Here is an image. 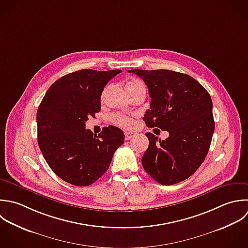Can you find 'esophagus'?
<instances>
[{"instance_id": "obj_1", "label": "esophagus", "mask_w": 248, "mask_h": 248, "mask_svg": "<svg viewBox=\"0 0 248 248\" xmlns=\"http://www.w3.org/2000/svg\"><path fill=\"white\" fill-rule=\"evenodd\" d=\"M134 135H135V133H133V132H129V131H125V132H124L125 140H130V139H132V138L134 137Z\"/></svg>"}]
</instances>
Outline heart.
<instances>
[{
	"label": "heart",
	"instance_id": "b5f03b06",
	"mask_svg": "<svg viewBox=\"0 0 248 248\" xmlns=\"http://www.w3.org/2000/svg\"><path fill=\"white\" fill-rule=\"evenodd\" d=\"M138 87H145L143 82H141L138 79H130L125 85V88H138ZM113 121L117 124L124 127H131L133 125V121L129 117L124 115H120V114L114 115Z\"/></svg>",
	"mask_w": 248,
	"mask_h": 248
}]
</instances>
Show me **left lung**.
Wrapping results in <instances>:
<instances>
[{"label":"left lung","mask_w":248,"mask_h":248,"mask_svg":"<svg viewBox=\"0 0 248 248\" xmlns=\"http://www.w3.org/2000/svg\"><path fill=\"white\" fill-rule=\"evenodd\" d=\"M148 87V127L169 132L165 140L146 133L149 147L142 157L145 171L157 183L171 186L193 175L205 160L215 131L210 93L194 78L167 69H131Z\"/></svg>","instance_id":"obj_1"}]
</instances>
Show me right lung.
I'll list each match as a JSON object with an SVG mask.
<instances>
[{"instance_id": "1", "label": "right lung", "mask_w": 248, "mask_h": 248, "mask_svg": "<svg viewBox=\"0 0 248 248\" xmlns=\"http://www.w3.org/2000/svg\"><path fill=\"white\" fill-rule=\"evenodd\" d=\"M120 69H81L55 81L37 113V143L47 164L64 182L87 186L108 170L124 134L109 125L96 135L85 128L89 117L100 111V96Z\"/></svg>"}]
</instances>
